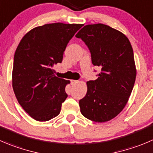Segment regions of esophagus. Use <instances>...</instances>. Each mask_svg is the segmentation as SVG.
<instances>
[{
  "label": "esophagus",
  "instance_id": "esophagus-1",
  "mask_svg": "<svg viewBox=\"0 0 153 153\" xmlns=\"http://www.w3.org/2000/svg\"><path fill=\"white\" fill-rule=\"evenodd\" d=\"M71 82H72V84H75L78 83V81H76V80H72Z\"/></svg>",
  "mask_w": 153,
  "mask_h": 153
}]
</instances>
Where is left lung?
<instances>
[{
  "instance_id": "left-lung-1",
  "label": "left lung",
  "mask_w": 153,
  "mask_h": 153,
  "mask_svg": "<svg viewBox=\"0 0 153 153\" xmlns=\"http://www.w3.org/2000/svg\"><path fill=\"white\" fill-rule=\"evenodd\" d=\"M75 36L88 47L93 64L101 67L97 79L87 82L81 113L96 123L111 120L125 108L135 82L131 43L120 31L103 24L85 25Z\"/></svg>"
}]
</instances>
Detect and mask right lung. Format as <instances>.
Wrapping results in <instances>:
<instances>
[{
  "label": "right lung",
  "instance_id": "right-lung-1",
  "mask_svg": "<svg viewBox=\"0 0 153 153\" xmlns=\"http://www.w3.org/2000/svg\"><path fill=\"white\" fill-rule=\"evenodd\" d=\"M81 27L60 22L36 27L16 48L13 88L19 103L35 120L48 121L60 114L70 81L56 77L53 67L61 63L66 45Z\"/></svg>",
  "mask_w": 153,
  "mask_h": 153
}]
</instances>
